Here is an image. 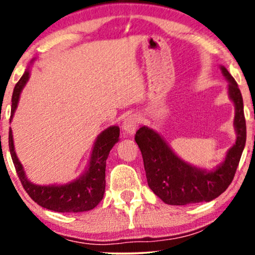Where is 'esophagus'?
Here are the masks:
<instances>
[{
  "label": "esophagus",
  "mask_w": 255,
  "mask_h": 255,
  "mask_svg": "<svg viewBox=\"0 0 255 255\" xmlns=\"http://www.w3.org/2000/svg\"><path fill=\"white\" fill-rule=\"evenodd\" d=\"M140 121H141V119H140V116L137 115V114H130V115H128L127 118L125 119L124 121V130L125 133L127 134H134L135 133L137 126H139Z\"/></svg>",
  "instance_id": "esophagus-1"
}]
</instances>
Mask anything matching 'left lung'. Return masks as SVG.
<instances>
[{"label":"left lung","mask_w":255,"mask_h":255,"mask_svg":"<svg viewBox=\"0 0 255 255\" xmlns=\"http://www.w3.org/2000/svg\"><path fill=\"white\" fill-rule=\"evenodd\" d=\"M222 73L229 81L228 92L235 105L234 127L236 142L228 151L223 163L215 170L206 171L183 162L172 152L162 136L142 126L135 134V141L141 151L148 187L169 205H188L211 201L223 193L235 176L246 144V120L244 99L235 79L225 67Z\"/></svg>","instance_id":"8db88e82"}]
</instances>
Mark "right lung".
I'll list each match as a JSON object with an SVG mask.
<instances>
[{
	"label": "right lung",
	"mask_w": 255,
	"mask_h": 255,
	"mask_svg": "<svg viewBox=\"0 0 255 255\" xmlns=\"http://www.w3.org/2000/svg\"><path fill=\"white\" fill-rule=\"evenodd\" d=\"M30 78V71H26L21 79L17 81L11 97L10 121L19 103L20 93ZM120 128L111 126L102 131L96 139L91 153L89 168L80 177L67 184H51L39 186L32 183L26 177L22 164L17 159L14 151L13 134L9 128V151L11 159L22 187L34 203L56 212H84L95 209L103 199L105 192V165L109 152L119 141Z\"/></svg>",
	"instance_id": "obj_1"
}]
</instances>
